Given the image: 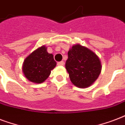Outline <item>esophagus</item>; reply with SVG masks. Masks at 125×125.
Here are the masks:
<instances>
[{"instance_id":"esophagus-1","label":"esophagus","mask_w":125,"mask_h":125,"mask_svg":"<svg viewBox=\"0 0 125 125\" xmlns=\"http://www.w3.org/2000/svg\"><path fill=\"white\" fill-rule=\"evenodd\" d=\"M57 64H58V65H64L65 63H64V62L61 61V62H59L57 63Z\"/></svg>"}]
</instances>
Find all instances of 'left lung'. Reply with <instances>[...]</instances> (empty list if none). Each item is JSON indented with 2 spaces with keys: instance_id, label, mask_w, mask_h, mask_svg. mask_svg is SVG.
Instances as JSON below:
<instances>
[{
  "instance_id": "left-lung-1",
  "label": "left lung",
  "mask_w": 125,
  "mask_h": 125,
  "mask_svg": "<svg viewBox=\"0 0 125 125\" xmlns=\"http://www.w3.org/2000/svg\"><path fill=\"white\" fill-rule=\"evenodd\" d=\"M71 81L76 87H89L99 77L101 71L100 60L95 53L80 45L73 46L65 63Z\"/></svg>"
}]
</instances>
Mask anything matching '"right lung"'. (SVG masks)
I'll return each mask as SVG.
<instances>
[{"instance_id":"right-lung-1","label":"right lung","mask_w":125,"mask_h":125,"mask_svg":"<svg viewBox=\"0 0 125 125\" xmlns=\"http://www.w3.org/2000/svg\"><path fill=\"white\" fill-rule=\"evenodd\" d=\"M56 65L52 54L47 52L45 46L38 48L28 56L24 62L22 71L28 80L34 83H42Z\"/></svg>"}]
</instances>
